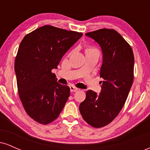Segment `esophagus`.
Here are the masks:
<instances>
[{
    "label": "esophagus",
    "mask_w": 150,
    "mask_h": 150,
    "mask_svg": "<svg viewBox=\"0 0 150 150\" xmlns=\"http://www.w3.org/2000/svg\"><path fill=\"white\" fill-rule=\"evenodd\" d=\"M70 92H77V91H78V89L76 88L75 87H73V86H70Z\"/></svg>",
    "instance_id": "obj_1"
}]
</instances>
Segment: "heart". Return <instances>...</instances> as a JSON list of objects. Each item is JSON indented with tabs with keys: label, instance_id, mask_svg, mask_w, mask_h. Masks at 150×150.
Instances as JSON below:
<instances>
[{
	"label": "heart",
	"instance_id": "heart-1",
	"mask_svg": "<svg viewBox=\"0 0 150 150\" xmlns=\"http://www.w3.org/2000/svg\"><path fill=\"white\" fill-rule=\"evenodd\" d=\"M92 52H98V51L94 48H91L89 47L88 49H87L86 50V53H92Z\"/></svg>",
	"mask_w": 150,
	"mask_h": 150
}]
</instances>
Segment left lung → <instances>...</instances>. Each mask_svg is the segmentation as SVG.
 Returning <instances> with one entry per match:
<instances>
[{"label":"left lung","mask_w":150,"mask_h":150,"mask_svg":"<svg viewBox=\"0 0 150 150\" xmlns=\"http://www.w3.org/2000/svg\"><path fill=\"white\" fill-rule=\"evenodd\" d=\"M85 35L101 48L102 80L99 94L89 89L79 108L88 124L101 128L111 123L124 106L133 82L134 55L130 46L114 30L101 29Z\"/></svg>","instance_id":"left-lung-1"}]
</instances>
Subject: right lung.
Listing matches in <instances>:
<instances>
[{
	"label": "right lung",
	"instance_id": "obj_1",
	"mask_svg": "<svg viewBox=\"0 0 150 150\" xmlns=\"http://www.w3.org/2000/svg\"><path fill=\"white\" fill-rule=\"evenodd\" d=\"M82 36L45 25L20 43L15 61L19 96L27 114L41 124L56 120L69 97L70 87L58 83L52 70Z\"/></svg>",
	"mask_w": 150,
	"mask_h": 150
}]
</instances>
